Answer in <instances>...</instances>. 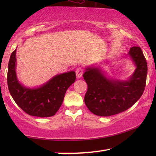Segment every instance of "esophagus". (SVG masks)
<instances>
[{"instance_id": "1", "label": "esophagus", "mask_w": 156, "mask_h": 156, "mask_svg": "<svg viewBox=\"0 0 156 156\" xmlns=\"http://www.w3.org/2000/svg\"><path fill=\"white\" fill-rule=\"evenodd\" d=\"M83 74V69L82 68H77L76 69V78L80 79L82 76Z\"/></svg>"}]
</instances>
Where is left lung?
<instances>
[{
	"mask_svg": "<svg viewBox=\"0 0 156 156\" xmlns=\"http://www.w3.org/2000/svg\"><path fill=\"white\" fill-rule=\"evenodd\" d=\"M128 57L136 69L129 79L121 80L108 75L101 66L91 65L83 74L88 89L84 97L87 108L94 114L109 116L131 107L141 97L146 87L147 62L140 47L130 49Z\"/></svg>",
	"mask_w": 156,
	"mask_h": 156,
	"instance_id": "obj_1",
	"label": "left lung"
}]
</instances>
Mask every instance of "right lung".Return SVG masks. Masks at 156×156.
<instances>
[{"label": "right lung", "mask_w": 156, "mask_h": 156, "mask_svg": "<svg viewBox=\"0 0 156 156\" xmlns=\"http://www.w3.org/2000/svg\"><path fill=\"white\" fill-rule=\"evenodd\" d=\"M16 50L10 55L8 70V86L10 95L21 109L30 116L50 117L62 104L67 89L75 82V72L57 74L37 87H27L19 82L16 73Z\"/></svg>", "instance_id": "add662e5"}]
</instances>
